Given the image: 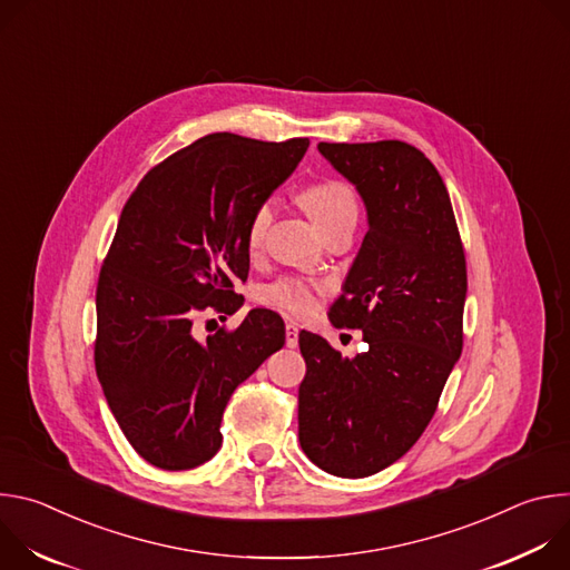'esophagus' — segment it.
<instances>
[{
  "label": "esophagus",
  "instance_id": "obj_1",
  "mask_svg": "<svg viewBox=\"0 0 570 570\" xmlns=\"http://www.w3.org/2000/svg\"><path fill=\"white\" fill-rule=\"evenodd\" d=\"M297 324H293V322H286V347H297Z\"/></svg>",
  "mask_w": 570,
  "mask_h": 570
}]
</instances>
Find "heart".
<instances>
[{
  "instance_id": "heart-1",
  "label": "heart",
  "mask_w": 570,
  "mask_h": 570,
  "mask_svg": "<svg viewBox=\"0 0 570 570\" xmlns=\"http://www.w3.org/2000/svg\"><path fill=\"white\" fill-rule=\"evenodd\" d=\"M299 203L306 209V214L315 220V225L322 229V234L332 229L338 223L356 220L358 216V203L354 191L347 183L327 178L306 185L299 191ZM273 220V203L264 200L255 207L248 227H246V246L250 253L259 250L266 229ZM259 299L264 304L291 311L295 315H306L315 308V291L295 277H282L259 291Z\"/></svg>"
}]
</instances>
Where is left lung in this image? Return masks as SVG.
I'll return each instance as SVG.
<instances>
[{
    "label": "left lung",
    "instance_id": "left-lung-1",
    "mask_svg": "<svg viewBox=\"0 0 570 570\" xmlns=\"http://www.w3.org/2000/svg\"><path fill=\"white\" fill-rule=\"evenodd\" d=\"M317 150L356 185L370 229L334 302V327L367 352L343 358L299 332V444L322 471L365 478L409 451L438 411L462 354L466 262L449 191L415 146L383 139Z\"/></svg>",
    "mask_w": 570,
    "mask_h": 570
}]
</instances>
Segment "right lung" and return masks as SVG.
Listing matches in <instances>:
<instances>
[{"label":"right lung","mask_w":570,"mask_h":570,"mask_svg":"<svg viewBox=\"0 0 570 570\" xmlns=\"http://www.w3.org/2000/svg\"><path fill=\"white\" fill-rule=\"evenodd\" d=\"M306 148V137L214 132L159 161L121 209L97 284L95 365L119 429L153 466L214 458L232 392L284 347V322L268 308L207 341L194 324L243 304L234 284L248 279V220Z\"/></svg>","instance_id":"obj_1"}]
</instances>
